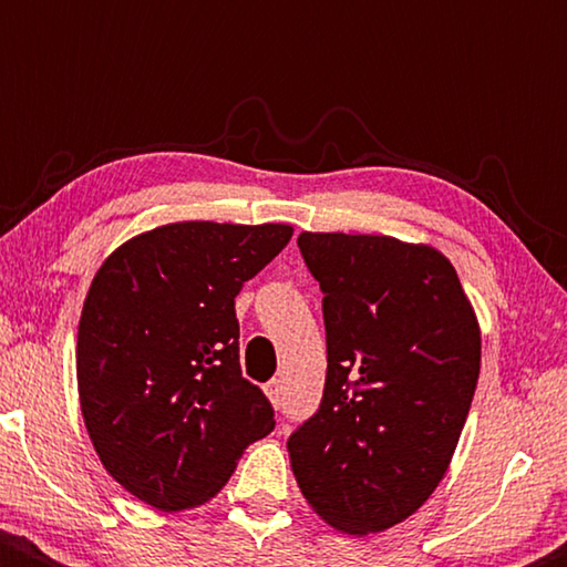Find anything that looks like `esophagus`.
<instances>
[{"label": "esophagus", "mask_w": 567, "mask_h": 567, "mask_svg": "<svg viewBox=\"0 0 567 567\" xmlns=\"http://www.w3.org/2000/svg\"><path fill=\"white\" fill-rule=\"evenodd\" d=\"M266 394L274 405H281V379H270L266 384Z\"/></svg>", "instance_id": "esophagus-1"}]
</instances>
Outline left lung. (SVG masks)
Returning a JSON list of instances; mask_svg holds the SVG:
<instances>
[{"label": "left lung", "mask_w": 567, "mask_h": 567, "mask_svg": "<svg viewBox=\"0 0 567 567\" xmlns=\"http://www.w3.org/2000/svg\"><path fill=\"white\" fill-rule=\"evenodd\" d=\"M320 281L328 377L289 436L299 491L332 529L363 537L413 516L444 480L480 377V324L431 245L301 231Z\"/></svg>", "instance_id": "1"}]
</instances>
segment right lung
Here are the masks:
<instances>
[{"mask_svg": "<svg viewBox=\"0 0 567 567\" xmlns=\"http://www.w3.org/2000/svg\"><path fill=\"white\" fill-rule=\"evenodd\" d=\"M289 224L175 221L107 255L76 332L90 441L146 506L196 508L227 485L274 408L239 369L235 297L289 243Z\"/></svg>", "mask_w": 567, "mask_h": 567, "instance_id": "obj_1", "label": "right lung"}]
</instances>
